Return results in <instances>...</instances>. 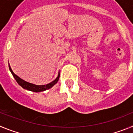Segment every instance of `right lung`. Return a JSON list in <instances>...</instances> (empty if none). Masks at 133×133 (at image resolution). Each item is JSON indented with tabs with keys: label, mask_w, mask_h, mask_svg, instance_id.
I'll return each instance as SVG.
<instances>
[{
	"label": "right lung",
	"mask_w": 133,
	"mask_h": 133,
	"mask_svg": "<svg viewBox=\"0 0 133 133\" xmlns=\"http://www.w3.org/2000/svg\"><path fill=\"white\" fill-rule=\"evenodd\" d=\"M9 70H10L12 75L14 77V78H15L16 81L18 83V84H19L20 86H21L23 89H26L28 90H30V91H32V92H42V91H44L46 90H48V89L52 88L55 84H56L57 82H58V79H59L60 77V74L58 73V77H56V78L55 80H54L52 82H51L50 83H49V84H46V85H36L35 84H32V83H28L26 81H24L22 78H20L19 77H18L17 75H15L13 72V71L12 70L11 67H10V64H9Z\"/></svg>",
	"instance_id": "right-lung-1"
}]
</instances>
